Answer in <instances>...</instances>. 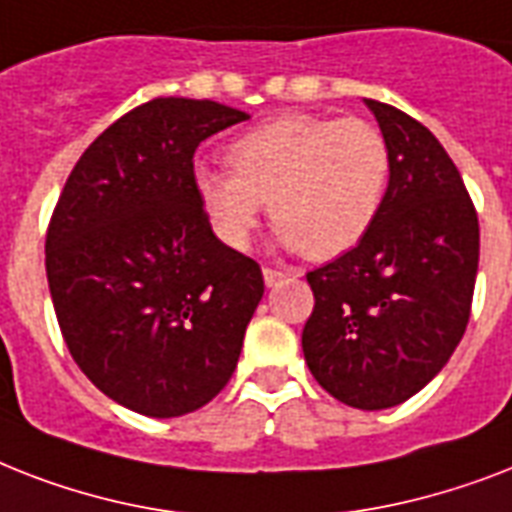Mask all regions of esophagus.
<instances>
[{
  "label": "esophagus",
  "mask_w": 512,
  "mask_h": 512,
  "mask_svg": "<svg viewBox=\"0 0 512 512\" xmlns=\"http://www.w3.org/2000/svg\"><path fill=\"white\" fill-rule=\"evenodd\" d=\"M263 279L268 287H276V284H281V281L287 279V273L279 271V268H263Z\"/></svg>",
  "instance_id": "34e87169"
}]
</instances>
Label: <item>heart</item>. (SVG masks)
<instances>
[{"instance_id":"b5f03b06","label":"heart","mask_w":512,"mask_h":512,"mask_svg":"<svg viewBox=\"0 0 512 512\" xmlns=\"http://www.w3.org/2000/svg\"><path fill=\"white\" fill-rule=\"evenodd\" d=\"M225 156L231 170H193V188L217 236L247 249L268 201L279 223L276 241L316 260L348 252L369 233L393 167L377 124L313 114L257 124Z\"/></svg>"}]
</instances>
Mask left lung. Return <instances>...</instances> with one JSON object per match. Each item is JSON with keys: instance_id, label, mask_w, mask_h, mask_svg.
Wrapping results in <instances>:
<instances>
[{"instance_id": "obj_1", "label": "left lung", "mask_w": 512, "mask_h": 512, "mask_svg": "<svg viewBox=\"0 0 512 512\" xmlns=\"http://www.w3.org/2000/svg\"><path fill=\"white\" fill-rule=\"evenodd\" d=\"M393 167L374 225L308 273L316 305L305 364L353 409H390L436 377L460 345L478 273V215L436 135L404 111L364 100Z\"/></svg>"}]
</instances>
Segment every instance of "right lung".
<instances>
[{
    "label": "right lung",
    "instance_id": "1",
    "mask_svg": "<svg viewBox=\"0 0 512 512\" xmlns=\"http://www.w3.org/2000/svg\"><path fill=\"white\" fill-rule=\"evenodd\" d=\"M249 119L215 100L156 98L82 154L44 244L52 305L92 385L146 417L196 412L225 388L265 292L193 188V154Z\"/></svg>",
    "mask_w": 512,
    "mask_h": 512
}]
</instances>
